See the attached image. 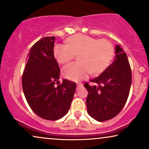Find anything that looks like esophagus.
Listing matches in <instances>:
<instances>
[{
	"label": "esophagus",
	"instance_id": "1",
	"mask_svg": "<svg viewBox=\"0 0 149 149\" xmlns=\"http://www.w3.org/2000/svg\"><path fill=\"white\" fill-rule=\"evenodd\" d=\"M82 86H83V84H77V91H78V90L80 88H81Z\"/></svg>",
	"mask_w": 149,
	"mask_h": 149
}]
</instances>
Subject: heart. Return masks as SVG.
I'll return each instance as SVG.
<instances>
[{
    "label": "heart",
    "instance_id": "obj_1",
    "mask_svg": "<svg viewBox=\"0 0 149 149\" xmlns=\"http://www.w3.org/2000/svg\"><path fill=\"white\" fill-rule=\"evenodd\" d=\"M67 45L56 44L54 55L58 63L69 62L78 54L79 62L64 66L62 74L67 79L79 81L87 77L93 72H102L111 63L113 57V45L108 40L97 39L84 34H76L66 40Z\"/></svg>",
    "mask_w": 149,
    "mask_h": 149
}]
</instances>
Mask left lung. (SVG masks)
I'll use <instances>...</instances> for the list:
<instances>
[{
	"label": "left lung",
	"mask_w": 149,
	"mask_h": 149,
	"mask_svg": "<svg viewBox=\"0 0 149 149\" xmlns=\"http://www.w3.org/2000/svg\"><path fill=\"white\" fill-rule=\"evenodd\" d=\"M112 63L91 81L98 86L84 84L88 90L86 106L90 116L99 122L111 119L122 110L129 95L132 82L131 69L126 54L115 45Z\"/></svg>",
	"instance_id": "8db88e82"
}]
</instances>
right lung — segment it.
I'll return each mask as SVG.
<instances>
[{
	"instance_id": "add662e5",
	"label": "right lung",
	"mask_w": 149,
	"mask_h": 149,
	"mask_svg": "<svg viewBox=\"0 0 149 149\" xmlns=\"http://www.w3.org/2000/svg\"><path fill=\"white\" fill-rule=\"evenodd\" d=\"M54 36L36 42L29 51L22 77V86L30 107L38 116L57 120L68 112L76 91V84L59 82L60 68L54 55Z\"/></svg>"
}]
</instances>
